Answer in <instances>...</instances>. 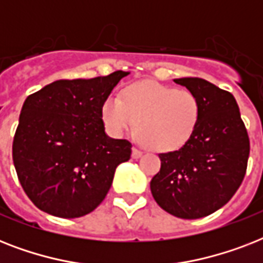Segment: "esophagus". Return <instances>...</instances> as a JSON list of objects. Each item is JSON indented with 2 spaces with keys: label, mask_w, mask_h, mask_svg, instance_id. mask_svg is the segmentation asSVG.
Masks as SVG:
<instances>
[{
  "label": "esophagus",
  "mask_w": 263,
  "mask_h": 263,
  "mask_svg": "<svg viewBox=\"0 0 263 263\" xmlns=\"http://www.w3.org/2000/svg\"><path fill=\"white\" fill-rule=\"evenodd\" d=\"M142 154H143V152L139 150V148H132V157H134V158H139V157H142Z\"/></svg>",
  "instance_id": "esophagus-1"
}]
</instances>
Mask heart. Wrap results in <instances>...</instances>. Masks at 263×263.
Returning a JSON list of instances; mask_svg holds the SVG:
<instances>
[{"label":"heart","mask_w":263,"mask_h":263,"mask_svg":"<svg viewBox=\"0 0 263 263\" xmlns=\"http://www.w3.org/2000/svg\"><path fill=\"white\" fill-rule=\"evenodd\" d=\"M200 116L199 101L190 90L157 83H135L123 91V99L109 97L102 119L113 134L135 132L157 152H172L187 143Z\"/></svg>","instance_id":"1"}]
</instances>
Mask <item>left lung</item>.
I'll return each mask as SVG.
<instances>
[{
  "instance_id": "left-lung-1",
  "label": "left lung",
  "mask_w": 263,
  "mask_h": 263,
  "mask_svg": "<svg viewBox=\"0 0 263 263\" xmlns=\"http://www.w3.org/2000/svg\"><path fill=\"white\" fill-rule=\"evenodd\" d=\"M199 101L195 132L179 150L158 154L161 169L150 181L165 212L195 220L228 203L247 171L250 139L235 97L200 78H181Z\"/></svg>"
}]
</instances>
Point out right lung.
<instances>
[{"mask_svg": "<svg viewBox=\"0 0 263 263\" xmlns=\"http://www.w3.org/2000/svg\"><path fill=\"white\" fill-rule=\"evenodd\" d=\"M128 72L55 80L27 97L13 138L18 181L31 202L61 218L86 216L105 199L131 142L105 134L102 106Z\"/></svg>", "mask_w": 263, "mask_h": 263, "instance_id": "1", "label": "right lung"}]
</instances>
